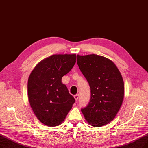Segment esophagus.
I'll list each match as a JSON object with an SVG mask.
<instances>
[{"instance_id":"34e87169","label":"esophagus","mask_w":148,"mask_h":148,"mask_svg":"<svg viewBox=\"0 0 148 148\" xmlns=\"http://www.w3.org/2000/svg\"><path fill=\"white\" fill-rule=\"evenodd\" d=\"M74 99H75V100H77L78 99H79V94H75V95H74Z\"/></svg>"}]
</instances>
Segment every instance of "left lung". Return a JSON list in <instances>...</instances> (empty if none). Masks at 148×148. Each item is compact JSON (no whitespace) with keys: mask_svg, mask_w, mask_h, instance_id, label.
<instances>
[{"mask_svg":"<svg viewBox=\"0 0 148 148\" xmlns=\"http://www.w3.org/2000/svg\"><path fill=\"white\" fill-rule=\"evenodd\" d=\"M77 63L91 88L88 105L81 111L88 123L105 126L116 116L124 98V82L113 62L97 54L77 55Z\"/></svg>","mask_w":148,"mask_h":148,"instance_id":"1","label":"left lung"}]
</instances>
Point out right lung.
I'll return each mask as SVG.
<instances>
[{"instance_id": "right-lung-1", "label": "right lung", "mask_w": 148, "mask_h": 148, "mask_svg": "<svg viewBox=\"0 0 148 148\" xmlns=\"http://www.w3.org/2000/svg\"><path fill=\"white\" fill-rule=\"evenodd\" d=\"M75 60L76 54L52 55L37 63L29 76L30 106L36 117L46 126L60 125L75 102L62 78L73 68Z\"/></svg>"}]
</instances>
